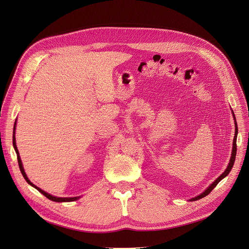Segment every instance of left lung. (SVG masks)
I'll list each match as a JSON object with an SVG mask.
<instances>
[{
    "label": "left lung",
    "instance_id": "left-lung-1",
    "mask_svg": "<svg viewBox=\"0 0 249 249\" xmlns=\"http://www.w3.org/2000/svg\"><path fill=\"white\" fill-rule=\"evenodd\" d=\"M233 118L235 119V117H234V114H233ZM235 134H234V139H233V146H232V152H231V157H230V161H229V164H228V166H227V168L225 169V171L216 179L215 180L213 183L204 191V192H202L200 195H198V196H196V197H194V198H191L190 199V201H195V200H198V199H201V198H203V197H205L206 195H208L211 191H212V189H214V187H216V185L219 183V182L224 178V177H226L228 174H229V172L231 171V169H232V167H233V164H234V161H235V156H236V138H237V133H238V129H237V124H236V120H235Z\"/></svg>",
    "mask_w": 249,
    "mask_h": 249
}]
</instances>
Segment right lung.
I'll use <instances>...</instances> for the list:
<instances>
[{
  "instance_id": "add662e5",
  "label": "right lung",
  "mask_w": 249,
  "mask_h": 249,
  "mask_svg": "<svg viewBox=\"0 0 249 249\" xmlns=\"http://www.w3.org/2000/svg\"><path fill=\"white\" fill-rule=\"evenodd\" d=\"M16 125V124H15ZM15 130H16V128L14 127V136H13V145H14V148H15V151H16V153H17V158H18V163H19V167H20V170H21V172H22V175L24 176V178H25V180L28 182V183L31 185V186H33V187H35L39 192H41L43 195H45L47 198H49L50 200H52V201H55V202H70V201H76L77 199H79L80 198V196H77V197H56V196H53V195H51V194H49V193H47V192H45L44 190H42L41 188H39V187H37L35 184H33L32 182L29 180V178L27 177V174L25 173V170H24V167H23V164H22V161H21V158H20V154H19V150H18V148H17V145H16V138H15Z\"/></svg>"
}]
</instances>
